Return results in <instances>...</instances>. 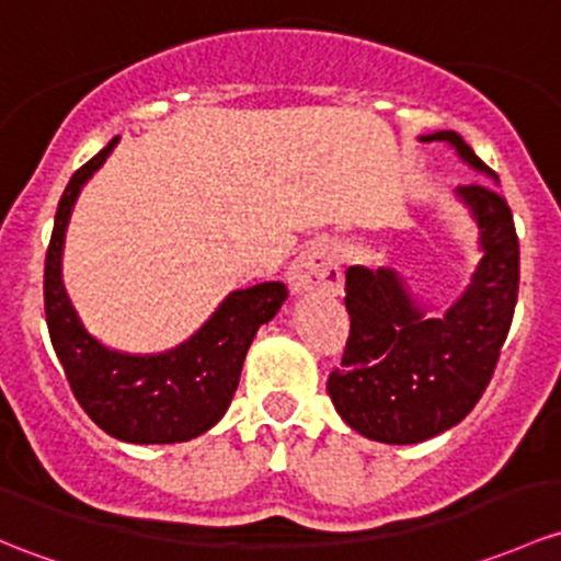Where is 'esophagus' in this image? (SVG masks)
I'll return each mask as SVG.
<instances>
[{
    "instance_id": "1",
    "label": "esophagus",
    "mask_w": 561,
    "mask_h": 561,
    "mask_svg": "<svg viewBox=\"0 0 561 561\" xmlns=\"http://www.w3.org/2000/svg\"><path fill=\"white\" fill-rule=\"evenodd\" d=\"M287 282H290L293 293L339 290L341 268L339 261H335L333 247H328L325 241H311L296 261H293L290 271H287Z\"/></svg>"
}]
</instances>
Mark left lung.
<instances>
[{
  "label": "left lung",
  "mask_w": 561,
  "mask_h": 561,
  "mask_svg": "<svg viewBox=\"0 0 561 561\" xmlns=\"http://www.w3.org/2000/svg\"><path fill=\"white\" fill-rule=\"evenodd\" d=\"M449 141L465 163L497 180L457 131ZM457 196L481 231V263L468 290L444 317H427L392 268L346 271V339L328 394L341 420L381 444H420L473 411L497 368L518 296V236L511 206L489 185H459Z\"/></svg>",
  "instance_id": "obj_1"
}]
</instances>
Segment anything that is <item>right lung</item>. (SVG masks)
I'll use <instances>...</instances> for the list:
<instances>
[{"instance_id":"1","label":"right lung","mask_w":561,"mask_h":561,"mask_svg":"<svg viewBox=\"0 0 561 561\" xmlns=\"http://www.w3.org/2000/svg\"><path fill=\"white\" fill-rule=\"evenodd\" d=\"M115 145L117 137L80 167L58 202L45 255V320L75 398L104 433L126 444H180L222 420L247 350L257 328L282 309L287 287L263 282L233 290L196 335L161 355H123L99 344L64 290L61 252L80 187Z\"/></svg>"}]
</instances>
